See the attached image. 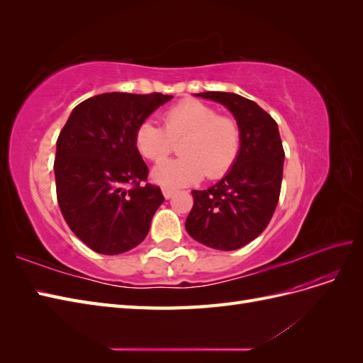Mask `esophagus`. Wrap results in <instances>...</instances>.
<instances>
[{"label": "esophagus", "instance_id": "34e87169", "mask_svg": "<svg viewBox=\"0 0 363 363\" xmlns=\"http://www.w3.org/2000/svg\"><path fill=\"white\" fill-rule=\"evenodd\" d=\"M162 192H163V196H164V199H167V200H169L171 196L174 195V189H169V188H162Z\"/></svg>", "mask_w": 363, "mask_h": 363}]
</instances>
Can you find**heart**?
<instances>
[{
	"label": "heart",
	"mask_w": 363,
	"mask_h": 363,
	"mask_svg": "<svg viewBox=\"0 0 363 363\" xmlns=\"http://www.w3.org/2000/svg\"><path fill=\"white\" fill-rule=\"evenodd\" d=\"M184 142L182 157L160 162L152 169V180L164 188H184L207 179L224 177L235 167L242 148V128L233 116L219 115L204 101L188 98L171 106L163 115V127L144 119L136 127L135 145L145 159L160 162Z\"/></svg>",
	"instance_id": "b5f03b06"
}]
</instances>
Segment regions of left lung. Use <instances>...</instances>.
I'll return each mask as SVG.
<instances>
[{
	"label": "left lung",
	"instance_id": "8db88e82",
	"mask_svg": "<svg viewBox=\"0 0 363 363\" xmlns=\"http://www.w3.org/2000/svg\"><path fill=\"white\" fill-rule=\"evenodd\" d=\"M196 96L221 103L242 128L240 155L224 179L206 191H192L186 232L203 245L232 251L256 239L276 211L284 150L277 123L255 101L230 92Z\"/></svg>",
	"mask_w": 363,
	"mask_h": 363
}]
</instances>
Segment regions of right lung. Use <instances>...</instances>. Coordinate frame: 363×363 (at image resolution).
I'll return each mask as SVG.
<instances>
[{
    "instance_id": "1",
    "label": "right lung",
    "mask_w": 363,
    "mask_h": 363,
    "mask_svg": "<svg viewBox=\"0 0 363 363\" xmlns=\"http://www.w3.org/2000/svg\"><path fill=\"white\" fill-rule=\"evenodd\" d=\"M171 95L108 92L77 106L57 138V201L74 235L101 255L139 245L163 195L147 183L136 127Z\"/></svg>"
}]
</instances>
